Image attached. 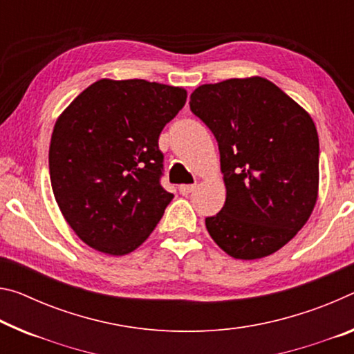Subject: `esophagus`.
Listing matches in <instances>:
<instances>
[{
	"mask_svg": "<svg viewBox=\"0 0 354 354\" xmlns=\"http://www.w3.org/2000/svg\"><path fill=\"white\" fill-rule=\"evenodd\" d=\"M195 187H197V184H183V186H179V192L183 195H189L190 192H194Z\"/></svg>",
	"mask_w": 354,
	"mask_h": 354,
	"instance_id": "1",
	"label": "esophagus"
}]
</instances>
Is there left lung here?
Here are the masks:
<instances>
[{"label":"left lung","instance_id":"1","mask_svg":"<svg viewBox=\"0 0 354 354\" xmlns=\"http://www.w3.org/2000/svg\"><path fill=\"white\" fill-rule=\"evenodd\" d=\"M190 110L218 143L225 205L206 230L225 254L258 260L282 249L306 225L318 198L315 122L263 77L201 85Z\"/></svg>","mask_w":354,"mask_h":354}]
</instances>
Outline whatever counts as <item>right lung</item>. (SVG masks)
<instances>
[{
	"label": "right lung",
	"instance_id": "right-lung-1",
	"mask_svg": "<svg viewBox=\"0 0 354 354\" xmlns=\"http://www.w3.org/2000/svg\"><path fill=\"white\" fill-rule=\"evenodd\" d=\"M186 99L179 86L102 78L58 116L50 181L66 222L89 248L126 255L153 233L173 198L159 183V136Z\"/></svg>",
	"mask_w": 354,
	"mask_h": 354
}]
</instances>
